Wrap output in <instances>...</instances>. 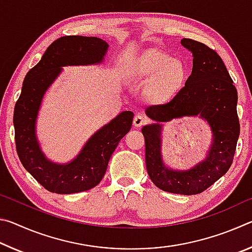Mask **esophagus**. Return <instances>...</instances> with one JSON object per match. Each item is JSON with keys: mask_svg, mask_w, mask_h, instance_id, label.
Instances as JSON below:
<instances>
[{"mask_svg": "<svg viewBox=\"0 0 252 252\" xmlns=\"http://www.w3.org/2000/svg\"><path fill=\"white\" fill-rule=\"evenodd\" d=\"M147 122H148L147 118L141 116V114H136L133 119V126L135 127H141L143 125H146Z\"/></svg>", "mask_w": 252, "mask_h": 252, "instance_id": "1", "label": "esophagus"}]
</instances>
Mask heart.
I'll use <instances>...</instances> for the list:
<instances>
[{
	"label": "heart",
	"instance_id": "obj_1",
	"mask_svg": "<svg viewBox=\"0 0 252 252\" xmlns=\"http://www.w3.org/2000/svg\"><path fill=\"white\" fill-rule=\"evenodd\" d=\"M132 76L147 82L146 96L155 104L171 101L181 91L187 80V67L180 59L159 50H148L132 65Z\"/></svg>",
	"mask_w": 252,
	"mask_h": 252
}]
</instances>
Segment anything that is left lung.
Wrapping results in <instances>:
<instances>
[{"instance_id": "left-lung-1", "label": "left lung", "mask_w": 252, "mask_h": 252, "mask_svg": "<svg viewBox=\"0 0 252 252\" xmlns=\"http://www.w3.org/2000/svg\"><path fill=\"white\" fill-rule=\"evenodd\" d=\"M181 44L192 53V72L171 101L146 110L155 123L144 126L142 133L151 181L167 192L190 195L202 192L227 173L236 152L240 125L238 93L222 59L194 40L182 39ZM182 116L203 118L211 126L213 141L202 161L188 170H176L163 161L161 130L164 122Z\"/></svg>"}]
</instances>
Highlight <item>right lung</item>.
<instances>
[{"mask_svg": "<svg viewBox=\"0 0 252 252\" xmlns=\"http://www.w3.org/2000/svg\"><path fill=\"white\" fill-rule=\"evenodd\" d=\"M109 44L94 36L69 35L55 40L37 64L25 75L13 116L16 151L23 167L50 192L70 194L100 183L120 140L130 131L133 112L123 111L88 140L79 155L66 163L45 157L36 136V120L48 89L62 66L100 64Z\"/></svg>", "mask_w": 252, "mask_h": 252, "instance_id": "1", "label": "right lung"}]
</instances>
